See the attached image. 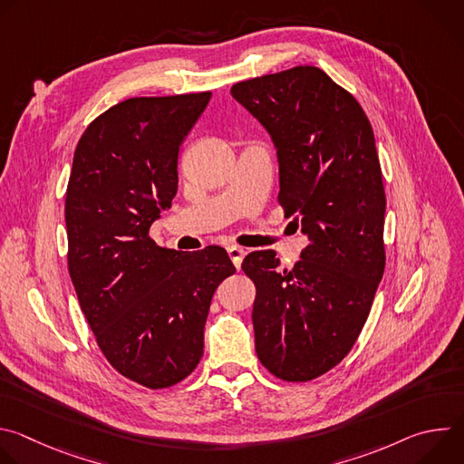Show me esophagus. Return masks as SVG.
I'll return each mask as SVG.
<instances>
[{"label": "esophagus", "mask_w": 464, "mask_h": 464, "mask_svg": "<svg viewBox=\"0 0 464 464\" xmlns=\"http://www.w3.org/2000/svg\"><path fill=\"white\" fill-rule=\"evenodd\" d=\"M227 253H229V258H231V260H233V264H235V268L238 270V268H240V264H242V260H244L246 251H244L242 247H238V246H229V247H227Z\"/></svg>", "instance_id": "1"}]
</instances>
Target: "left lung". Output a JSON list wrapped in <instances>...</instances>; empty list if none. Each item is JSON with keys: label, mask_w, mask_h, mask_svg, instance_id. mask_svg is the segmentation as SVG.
Segmentation results:
<instances>
[{"label": "left lung", "mask_w": 464, "mask_h": 464, "mask_svg": "<svg viewBox=\"0 0 464 464\" xmlns=\"http://www.w3.org/2000/svg\"><path fill=\"white\" fill-rule=\"evenodd\" d=\"M270 134L285 217L308 246L294 270L253 251V328L260 363L286 382L336 367L356 343L385 268V192L371 122L358 101L314 65L231 88Z\"/></svg>", "instance_id": "1"}]
</instances>
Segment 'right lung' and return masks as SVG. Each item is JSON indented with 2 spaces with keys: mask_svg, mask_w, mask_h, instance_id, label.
Returning a JSON list of instances; mask_svg holds the SVG:
<instances>
[{
  "mask_svg": "<svg viewBox=\"0 0 464 464\" xmlns=\"http://www.w3.org/2000/svg\"><path fill=\"white\" fill-rule=\"evenodd\" d=\"M211 92L126 99L90 122L65 192L68 268L95 340L115 371L149 389L187 378L204 356L227 251H176L149 229L178 192V152Z\"/></svg>",
  "mask_w": 464,
  "mask_h": 464,
  "instance_id": "right-lung-1",
  "label": "right lung"
}]
</instances>
